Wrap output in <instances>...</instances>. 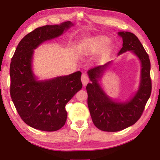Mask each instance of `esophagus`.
Wrapping results in <instances>:
<instances>
[{
  "instance_id": "esophagus-1",
  "label": "esophagus",
  "mask_w": 160,
  "mask_h": 160,
  "mask_svg": "<svg viewBox=\"0 0 160 160\" xmlns=\"http://www.w3.org/2000/svg\"><path fill=\"white\" fill-rule=\"evenodd\" d=\"M81 80H82V82L83 84V85H86L89 82L88 75H87L86 73H82V76H81Z\"/></svg>"
}]
</instances>
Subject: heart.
Instances as JSON below:
<instances>
[{"mask_svg":"<svg viewBox=\"0 0 160 160\" xmlns=\"http://www.w3.org/2000/svg\"><path fill=\"white\" fill-rule=\"evenodd\" d=\"M113 48V42L104 35L92 37L84 40L79 47V52L82 56L92 55L101 51L102 56H107Z\"/></svg>","mask_w":160,"mask_h":160,"instance_id":"obj_1","label":"heart"}]
</instances>
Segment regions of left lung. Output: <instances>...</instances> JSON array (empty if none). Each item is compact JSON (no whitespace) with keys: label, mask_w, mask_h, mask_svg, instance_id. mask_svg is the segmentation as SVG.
<instances>
[{"label":"left lung","mask_w":160,"mask_h":160,"mask_svg":"<svg viewBox=\"0 0 160 160\" xmlns=\"http://www.w3.org/2000/svg\"><path fill=\"white\" fill-rule=\"evenodd\" d=\"M118 34L123 39V47L118 55L131 51L136 56L141 66L140 81L138 89L131 98L117 101L105 92L100 82L112 61L88 71L91 83L88 84L86 89L92 120L97 128L107 132L121 131L136 123L142 115L152 90L150 61L144 47L138 38L131 32L121 31Z\"/></svg>","instance_id":"left-lung-1"}]
</instances>
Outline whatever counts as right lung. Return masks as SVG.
<instances>
[{
    "label": "right lung",
    "mask_w": 160,
    "mask_h": 160,
    "mask_svg": "<svg viewBox=\"0 0 160 160\" xmlns=\"http://www.w3.org/2000/svg\"><path fill=\"white\" fill-rule=\"evenodd\" d=\"M74 25L40 27L19 43L10 67V96L24 122L44 131H58L66 123V105L82 89L80 71L47 80H39L33 71L34 50L56 39Z\"/></svg>",
    "instance_id": "obj_1"
}]
</instances>
